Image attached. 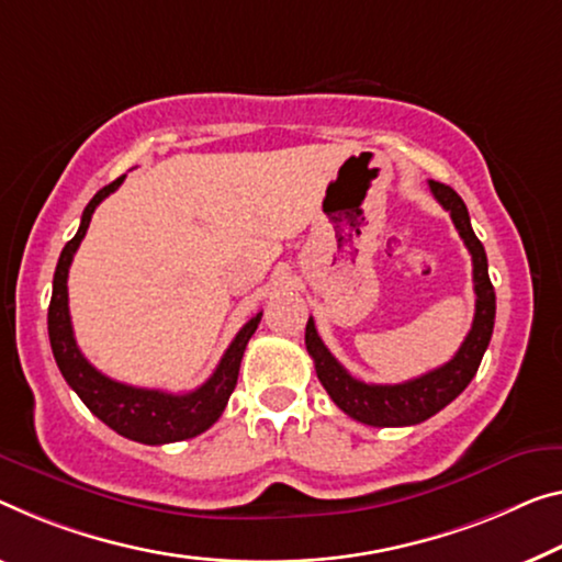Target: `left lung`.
<instances>
[{"mask_svg": "<svg viewBox=\"0 0 562 562\" xmlns=\"http://www.w3.org/2000/svg\"><path fill=\"white\" fill-rule=\"evenodd\" d=\"M429 191L445 211H450L454 228L468 246L472 256V281H474V318L468 339L457 349L454 357L439 369L402 384H367L353 379L334 353L326 349L322 336L316 331L314 318L306 324V351L314 359V369L318 382L329 392L336 407L351 419L364 422L371 427H409L429 419L431 414L445 409L454 396L464 392V386L477 374V367L495 326V289L490 283L485 246L474 236L468 205L457 195L450 186L429 180Z\"/></svg>", "mask_w": 562, "mask_h": 562, "instance_id": "left-lung-1", "label": "left lung"}]
</instances>
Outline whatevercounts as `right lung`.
<instances>
[{"instance_id": "obj_1", "label": "right lung", "mask_w": 562, "mask_h": 562, "mask_svg": "<svg viewBox=\"0 0 562 562\" xmlns=\"http://www.w3.org/2000/svg\"><path fill=\"white\" fill-rule=\"evenodd\" d=\"M125 176L112 180L110 186L94 193L88 209L82 211L80 228H77L75 238L67 240V246L59 254L55 281H52V301L47 311V331L52 353L59 371H63L65 382L72 386L77 396L85 402L94 417L105 422L110 429L117 435L143 445H168L180 442V439H191L201 431L209 429L218 422V417L226 409L228 396L236 390L240 359H244L246 344L258 329L263 314H256L244 329L236 334L231 347L223 353L221 364L215 367L211 379L198 390L188 394H170L160 390H140V386H131L123 382H115L94 369L88 359L82 357L80 347L75 341L72 322H70V306H67V273H70V263L75 258L77 246L82 244L85 233H88L90 218L98 205L105 201L110 193H115Z\"/></svg>"}]
</instances>
